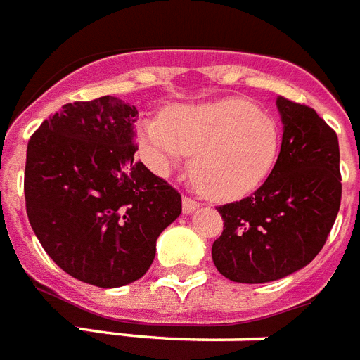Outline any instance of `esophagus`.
Returning <instances> with one entry per match:
<instances>
[{"mask_svg":"<svg viewBox=\"0 0 360 360\" xmlns=\"http://www.w3.org/2000/svg\"><path fill=\"white\" fill-rule=\"evenodd\" d=\"M182 206H184V214L189 215V214H193V212H197L198 206L200 204L197 202V200H193V198H189V197H184L182 200Z\"/></svg>","mask_w":360,"mask_h":360,"instance_id":"1","label":"esophagus"}]
</instances>
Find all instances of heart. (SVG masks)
I'll return each mask as SVG.
<instances>
[{"label":"heart","mask_w":360,"mask_h":360,"mask_svg":"<svg viewBox=\"0 0 360 360\" xmlns=\"http://www.w3.org/2000/svg\"><path fill=\"white\" fill-rule=\"evenodd\" d=\"M139 145L158 174H169L191 158V178L204 195L236 200L257 191L281 152V128L271 115L240 98L167 109L162 119L143 120Z\"/></svg>","instance_id":"1"}]
</instances>
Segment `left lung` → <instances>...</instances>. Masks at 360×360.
I'll return each mask as SVG.
<instances>
[{
    "instance_id": "1",
    "label": "left lung",
    "mask_w": 360,
    "mask_h": 360,
    "mask_svg": "<svg viewBox=\"0 0 360 360\" xmlns=\"http://www.w3.org/2000/svg\"><path fill=\"white\" fill-rule=\"evenodd\" d=\"M283 143L271 174L240 202L219 206L225 226L212 245L229 281L262 284L309 266L340 208L338 137L314 109L278 96Z\"/></svg>"
}]
</instances>
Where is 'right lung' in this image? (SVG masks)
Here are the masks:
<instances>
[{"mask_svg":"<svg viewBox=\"0 0 360 360\" xmlns=\"http://www.w3.org/2000/svg\"><path fill=\"white\" fill-rule=\"evenodd\" d=\"M135 105L115 96L63 105L31 135L25 210L40 245L70 277L119 288L148 271L182 197L134 162Z\"/></svg>","mask_w":360,"mask_h":360,"instance_id":"add662e5","label":"right lung"}]
</instances>
